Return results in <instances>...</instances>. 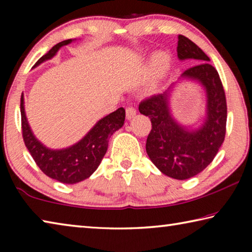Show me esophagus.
I'll use <instances>...</instances> for the list:
<instances>
[{"mask_svg":"<svg viewBox=\"0 0 252 252\" xmlns=\"http://www.w3.org/2000/svg\"><path fill=\"white\" fill-rule=\"evenodd\" d=\"M135 114H136V110L134 108H127L126 110V117L127 120H131V119H133Z\"/></svg>","mask_w":252,"mask_h":252,"instance_id":"34e87169","label":"esophagus"}]
</instances>
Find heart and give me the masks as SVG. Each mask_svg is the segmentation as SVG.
Returning a JSON list of instances; mask_svg holds the SVG:
<instances>
[{
	"mask_svg": "<svg viewBox=\"0 0 252 252\" xmlns=\"http://www.w3.org/2000/svg\"><path fill=\"white\" fill-rule=\"evenodd\" d=\"M170 58L165 53H157L151 62L150 87L157 88L160 82L167 76L170 70Z\"/></svg>",
	"mask_w": 252,
	"mask_h": 252,
	"instance_id": "obj_1",
	"label": "heart"
}]
</instances>
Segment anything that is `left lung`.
<instances>
[{"label": "left lung", "mask_w": 252, "mask_h": 252, "mask_svg": "<svg viewBox=\"0 0 252 252\" xmlns=\"http://www.w3.org/2000/svg\"><path fill=\"white\" fill-rule=\"evenodd\" d=\"M177 52L180 61L193 59L200 63L183 72L167 91L142 101L139 111L151 119L146 149L152 163L165 176L186 180L206 169L218 153L225 135L227 102L218 72L197 44L179 35ZM180 79L195 80L206 92V116L199 127L183 126L172 114L171 93Z\"/></svg>", "instance_id": "left-lung-1"}]
</instances>
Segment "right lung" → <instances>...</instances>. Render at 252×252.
<instances>
[{"instance_id":"add662e5","label":"right lung","mask_w":252,"mask_h":252,"mask_svg":"<svg viewBox=\"0 0 252 252\" xmlns=\"http://www.w3.org/2000/svg\"><path fill=\"white\" fill-rule=\"evenodd\" d=\"M73 41L69 39L55 44L35 63L34 67L55 57L62 46ZM21 119L24 143L37 167L54 180L74 185L91 177L99 167L108 150L109 138L125 125L126 110L119 108L100 119L80 141L63 149H50L36 139L25 114L23 93L21 95Z\"/></svg>"}]
</instances>
